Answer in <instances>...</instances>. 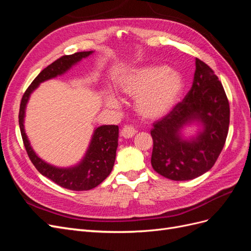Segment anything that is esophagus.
Wrapping results in <instances>:
<instances>
[{
  "mask_svg": "<svg viewBox=\"0 0 251 251\" xmlns=\"http://www.w3.org/2000/svg\"><path fill=\"white\" fill-rule=\"evenodd\" d=\"M135 134V130L133 126L131 125H126L122 128V130H121V135L125 139H129V137H132Z\"/></svg>",
  "mask_w": 251,
  "mask_h": 251,
  "instance_id": "1",
  "label": "esophagus"
}]
</instances>
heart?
Masks as SVG:
<instances>
[{"instance_id": "heart-1", "label": "heart", "mask_w": 251, "mask_h": 251, "mask_svg": "<svg viewBox=\"0 0 251 251\" xmlns=\"http://www.w3.org/2000/svg\"><path fill=\"white\" fill-rule=\"evenodd\" d=\"M118 88L129 97H136L135 108L144 119L165 116L175 104L182 90L180 76L166 67L147 66L133 69L119 79ZM105 102L111 107L119 104L117 97L108 93Z\"/></svg>"}]
</instances>
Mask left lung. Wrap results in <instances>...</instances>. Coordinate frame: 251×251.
Masks as SVG:
<instances>
[{
  "mask_svg": "<svg viewBox=\"0 0 251 251\" xmlns=\"http://www.w3.org/2000/svg\"><path fill=\"white\" fill-rule=\"evenodd\" d=\"M195 64L187 96L151 129V165L171 180L194 179L211 170L228 133L229 103L222 83L206 63L196 58ZM194 123L202 128L195 137L183 139L182 129Z\"/></svg>",
  "mask_w": 251,
  "mask_h": 251,
  "instance_id": "left-lung-1",
  "label": "left lung"
}]
</instances>
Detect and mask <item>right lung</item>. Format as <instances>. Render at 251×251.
I'll return each instance as SVG.
<instances>
[{
    "instance_id": "1",
    "label": "right lung",
    "mask_w": 251,
    "mask_h": 251,
    "mask_svg": "<svg viewBox=\"0 0 251 251\" xmlns=\"http://www.w3.org/2000/svg\"><path fill=\"white\" fill-rule=\"evenodd\" d=\"M93 51L77 52L72 55H64L52 62L39 73L24 94L19 114V124L23 137L24 146L28 156L37 171L57 183L60 187L72 191H87L99 185L110 174L116 160L118 148L119 127L117 125H102L95 129L90 146L84 157L79 164L70 168H58L46 163L39 158L32 149L24 128V118L30 95L46 80L60 76L75 66L82 58L88 57Z\"/></svg>"
}]
</instances>
